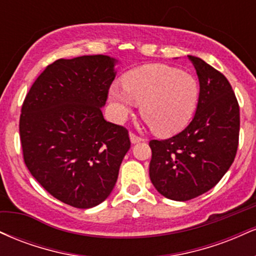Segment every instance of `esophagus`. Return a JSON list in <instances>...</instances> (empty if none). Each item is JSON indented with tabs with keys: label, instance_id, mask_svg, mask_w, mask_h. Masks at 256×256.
I'll return each instance as SVG.
<instances>
[{
	"label": "esophagus",
	"instance_id": "34e87169",
	"mask_svg": "<svg viewBox=\"0 0 256 256\" xmlns=\"http://www.w3.org/2000/svg\"><path fill=\"white\" fill-rule=\"evenodd\" d=\"M130 140L132 143H138V142H142V140H144L142 137L137 136V134H134V132H131L130 134Z\"/></svg>",
	"mask_w": 256,
	"mask_h": 256
}]
</instances>
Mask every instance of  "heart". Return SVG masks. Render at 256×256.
<instances>
[{"label":"heart","instance_id":"b5f03b06","mask_svg":"<svg viewBox=\"0 0 256 256\" xmlns=\"http://www.w3.org/2000/svg\"><path fill=\"white\" fill-rule=\"evenodd\" d=\"M113 84L110 100L116 116L125 118L134 104L150 128L160 136H171L190 122L198 104L200 86L195 77L166 64H148L134 70Z\"/></svg>","mask_w":256,"mask_h":256}]
</instances>
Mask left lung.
<instances>
[{
  "mask_svg": "<svg viewBox=\"0 0 256 256\" xmlns=\"http://www.w3.org/2000/svg\"><path fill=\"white\" fill-rule=\"evenodd\" d=\"M188 58L200 82L195 116L176 136L149 142L152 183L174 201L195 198L216 186L238 148L240 106L231 84L202 58Z\"/></svg>",
  "mask_w": 256,
  "mask_h": 256,
  "instance_id": "left-lung-1",
  "label": "left lung"
}]
</instances>
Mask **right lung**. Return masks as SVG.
<instances>
[{"label": "right lung", "mask_w": 256, "mask_h": 256, "mask_svg": "<svg viewBox=\"0 0 256 256\" xmlns=\"http://www.w3.org/2000/svg\"><path fill=\"white\" fill-rule=\"evenodd\" d=\"M116 61L107 55L58 58L38 76L22 107L25 165L55 198L76 208L104 202L130 149L128 131L106 122Z\"/></svg>", "instance_id": "add662e5"}]
</instances>
